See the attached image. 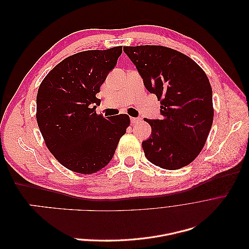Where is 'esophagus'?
<instances>
[{"label":"esophagus","mask_w":249,"mask_h":249,"mask_svg":"<svg viewBox=\"0 0 249 249\" xmlns=\"http://www.w3.org/2000/svg\"><path fill=\"white\" fill-rule=\"evenodd\" d=\"M139 122H140V118H138V117H131V123H132L133 124H138Z\"/></svg>","instance_id":"obj_1"}]
</instances>
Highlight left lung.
<instances>
[{"label":"left lung","mask_w":249,"mask_h":249,"mask_svg":"<svg viewBox=\"0 0 249 249\" xmlns=\"http://www.w3.org/2000/svg\"><path fill=\"white\" fill-rule=\"evenodd\" d=\"M143 84L161 101V119H147L152 134L142 142L149 162L164 169L190 164L205 145L213 124L212 88L199 65L162 46L124 47Z\"/></svg>","instance_id":"1"}]
</instances>
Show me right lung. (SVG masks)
<instances>
[{
	"mask_svg": "<svg viewBox=\"0 0 249 249\" xmlns=\"http://www.w3.org/2000/svg\"><path fill=\"white\" fill-rule=\"evenodd\" d=\"M123 47L90 50L65 58L43 79L36 97V119L44 142L71 171L90 175L112 160L130 117L96 114L95 96L114 69Z\"/></svg>",
	"mask_w": 249,
	"mask_h": 249,
	"instance_id": "obj_1",
	"label": "right lung"
}]
</instances>
